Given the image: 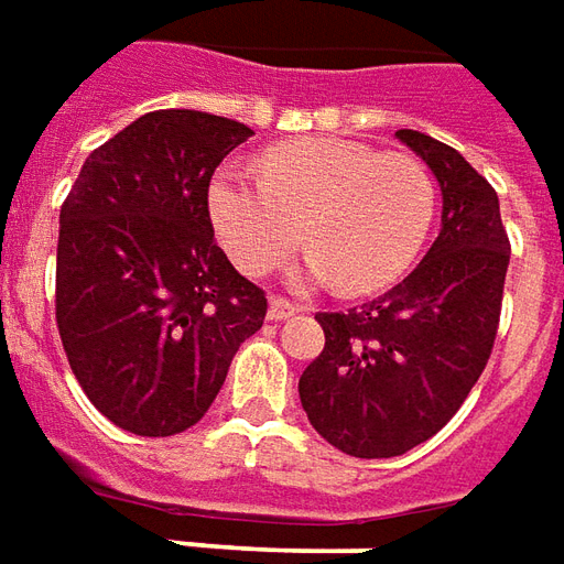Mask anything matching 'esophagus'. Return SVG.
<instances>
[{
  "label": "esophagus",
  "mask_w": 564,
  "mask_h": 564,
  "mask_svg": "<svg viewBox=\"0 0 564 564\" xmlns=\"http://www.w3.org/2000/svg\"><path fill=\"white\" fill-rule=\"evenodd\" d=\"M294 313H301V306H294L285 297H270V310H267L270 322H282V318H291Z\"/></svg>",
  "instance_id": "obj_1"
}]
</instances>
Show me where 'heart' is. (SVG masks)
Wrapping results in <instances>:
<instances>
[{
  "mask_svg": "<svg viewBox=\"0 0 564 564\" xmlns=\"http://www.w3.org/2000/svg\"><path fill=\"white\" fill-rule=\"evenodd\" d=\"M212 225L246 275L306 249V279L367 294L416 261L434 218V182L422 161L352 139H297L270 148L261 170L225 166L209 187Z\"/></svg>",
  "mask_w": 564,
  "mask_h": 564,
  "instance_id": "heart-1",
  "label": "heart"
}]
</instances>
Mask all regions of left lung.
<instances>
[{"label":"left lung","mask_w":564,"mask_h":564,"mask_svg":"<svg viewBox=\"0 0 564 564\" xmlns=\"http://www.w3.org/2000/svg\"><path fill=\"white\" fill-rule=\"evenodd\" d=\"M398 139L441 182V237L391 291L315 315L325 349L297 386L310 425L355 458L403 455L458 413L492 355L510 263L495 187L455 148Z\"/></svg>","instance_id":"obj_1"}]
</instances>
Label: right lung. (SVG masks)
I'll use <instances>...</instances> for the list:
<instances>
[{
    "mask_svg": "<svg viewBox=\"0 0 564 564\" xmlns=\"http://www.w3.org/2000/svg\"><path fill=\"white\" fill-rule=\"evenodd\" d=\"M249 135L206 111H148L90 151L59 209V339L84 394L130 434L197 425L263 325L267 294L209 218L212 173Z\"/></svg>",
    "mask_w": 564,
    "mask_h": 564,
    "instance_id": "right-lung-1",
    "label": "right lung"
}]
</instances>
